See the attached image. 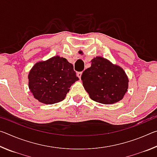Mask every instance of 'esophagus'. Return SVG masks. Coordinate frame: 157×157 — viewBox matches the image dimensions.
<instances>
[{
    "instance_id": "obj_1",
    "label": "esophagus",
    "mask_w": 157,
    "mask_h": 157,
    "mask_svg": "<svg viewBox=\"0 0 157 157\" xmlns=\"http://www.w3.org/2000/svg\"><path fill=\"white\" fill-rule=\"evenodd\" d=\"M82 72H79V73H78V74H77V76H78V78L80 79L81 76H82Z\"/></svg>"
}]
</instances>
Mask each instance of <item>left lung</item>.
<instances>
[{
	"label": "left lung",
	"instance_id": "1",
	"mask_svg": "<svg viewBox=\"0 0 157 157\" xmlns=\"http://www.w3.org/2000/svg\"><path fill=\"white\" fill-rule=\"evenodd\" d=\"M81 76L82 84L91 99L105 105L122 100L128 89L129 79L124 70L107 59L96 57Z\"/></svg>",
	"mask_w": 157,
	"mask_h": 157
}]
</instances>
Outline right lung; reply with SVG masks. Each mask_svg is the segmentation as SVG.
I'll use <instances>...</instances> for the list:
<instances>
[{
  "mask_svg": "<svg viewBox=\"0 0 157 157\" xmlns=\"http://www.w3.org/2000/svg\"><path fill=\"white\" fill-rule=\"evenodd\" d=\"M28 86L34 98L40 102L52 105L64 99L79 78L72 63L59 56L39 62L30 71Z\"/></svg>",
  "mask_w": 157,
  "mask_h": 157,
  "instance_id": "right-lung-1",
  "label": "right lung"
}]
</instances>
